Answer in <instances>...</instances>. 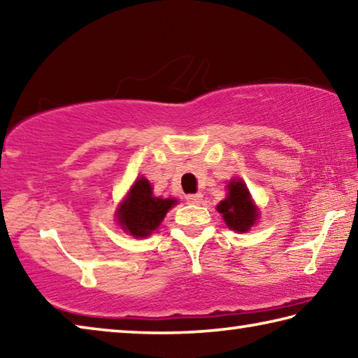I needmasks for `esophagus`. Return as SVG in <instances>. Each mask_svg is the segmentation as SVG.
I'll list each match as a JSON object with an SVG mask.
<instances>
[{"mask_svg": "<svg viewBox=\"0 0 358 358\" xmlns=\"http://www.w3.org/2000/svg\"><path fill=\"white\" fill-rule=\"evenodd\" d=\"M186 201L189 203H199L202 201V194L201 192H196V194H187L186 196Z\"/></svg>", "mask_w": 358, "mask_h": 358, "instance_id": "34e87169", "label": "esophagus"}]
</instances>
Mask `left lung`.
I'll return each instance as SVG.
<instances>
[{"label":"left lung","instance_id":"left-lung-1","mask_svg":"<svg viewBox=\"0 0 358 358\" xmlns=\"http://www.w3.org/2000/svg\"><path fill=\"white\" fill-rule=\"evenodd\" d=\"M217 211L232 230L246 232L257 220V210L251 202L250 191L241 181H230L229 196L226 201L217 205Z\"/></svg>","mask_w":358,"mask_h":358}]
</instances>
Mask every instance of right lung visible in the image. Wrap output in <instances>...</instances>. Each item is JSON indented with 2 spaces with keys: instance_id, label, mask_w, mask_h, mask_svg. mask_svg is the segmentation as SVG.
Listing matches in <instances>:
<instances>
[{
  "instance_id": "add662e5",
  "label": "right lung",
  "mask_w": 358,
  "mask_h": 358,
  "mask_svg": "<svg viewBox=\"0 0 358 358\" xmlns=\"http://www.w3.org/2000/svg\"><path fill=\"white\" fill-rule=\"evenodd\" d=\"M173 203H177L173 199L155 197L148 180L138 178L131 187L126 202L121 205L118 221L134 237H147L157 229Z\"/></svg>"
}]
</instances>
